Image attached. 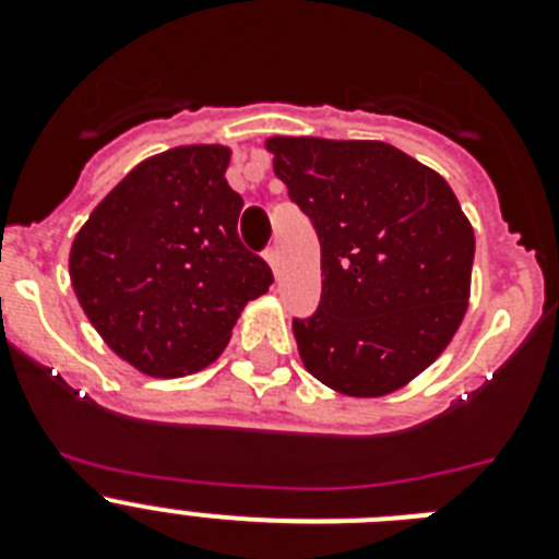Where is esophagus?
<instances>
[{
	"mask_svg": "<svg viewBox=\"0 0 559 559\" xmlns=\"http://www.w3.org/2000/svg\"><path fill=\"white\" fill-rule=\"evenodd\" d=\"M265 260H269V265L276 274V271H280V249H276V246H269V249H265Z\"/></svg>",
	"mask_w": 559,
	"mask_h": 559,
	"instance_id": "esophagus-1",
	"label": "esophagus"
}]
</instances>
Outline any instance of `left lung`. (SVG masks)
Returning <instances> with one entry per match:
<instances>
[{"label": "left lung", "mask_w": 559, "mask_h": 559, "mask_svg": "<svg viewBox=\"0 0 559 559\" xmlns=\"http://www.w3.org/2000/svg\"><path fill=\"white\" fill-rule=\"evenodd\" d=\"M276 179L322 246V296L294 319L302 364L353 397L400 389L467 308L473 229L442 176L386 142L269 140Z\"/></svg>", "instance_id": "8db88e82"}]
</instances>
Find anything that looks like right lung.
<instances>
[{
  "label": "right lung",
  "instance_id": "obj_1",
  "mask_svg": "<svg viewBox=\"0 0 559 559\" xmlns=\"http://www.w3.org/2000/svg\"><path fill=\"white\" fill-rule=\"evenodd\" d=\"M229 151L187 145L133 167L78 231L69 274L88 322L153 378L204 369L246 302L274 283L237 235Z\"/></svg>",
  "mask_w": 559,
  "mask_h": 559
}]
</instances>
